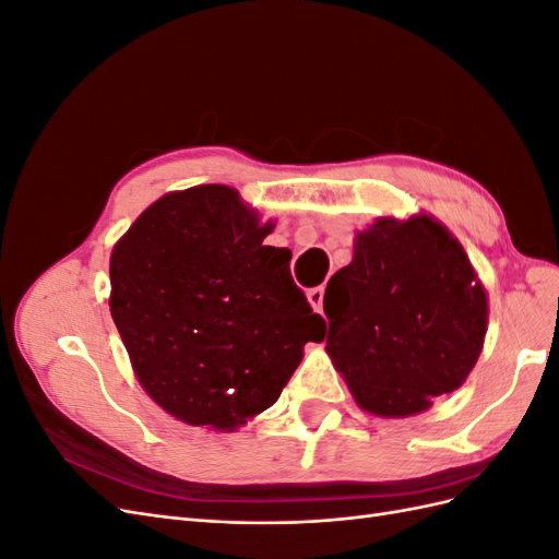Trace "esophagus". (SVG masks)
Segmentation results:
<instances>
[{
	"mask_svg": "<svg viewBox=\"0 0 559 559\" xmlns=\"http://www.w3.org/2000/svg\"><path fill=\"white\" fill-rule=\"evenodd\" d=\"M308 300L314 312H321V308H324V286H314V289H310Z\"/></svg>",
	"mask_w": 559,
	"mask_h": 559,
	"instance_id": "esophagus-1",
	"label": "esophagus"
}]
</instances>
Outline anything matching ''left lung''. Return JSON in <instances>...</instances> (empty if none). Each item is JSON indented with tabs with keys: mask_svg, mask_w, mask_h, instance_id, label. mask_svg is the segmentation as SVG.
Instances as JSON below:
<instances>
[{
	"mask_svg": "<svg viewBox=\"0 0 559 559\" xmlns=\"http://www.w3.org/2000/svg\"><path fill=\"white\" fill-rule=\"evenodd\" d=\"M326 352L366 413L411 417L462 386L487 333V294L429 214L382 216L329 280Z\"/></svg>",
	"mask_w": 559,
	"mask_h": 559,
	"instance_id": "obj_1",
	"label": "left lung"
}]
</instances>
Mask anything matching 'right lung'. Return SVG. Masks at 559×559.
I'll list each match as a JSON object with an SVG mask.
<instances>
[{
  "label": "right lung",
  "instance_id": "1",
  "mask_svg": "<svg viewBox=\"0 0 559 559\" xmlns=\"http://www.w3.org/2000/svg\"><path fill=\"white\" fill-rule=\"evenodd\" d=\"M270 230L238 191L205 183L163 195L114 245V324L144 392L186 425H245L324 341Z\"/></svg>",
  "mask_w": 559,
  "mask_h": 559
}]
</instances>
